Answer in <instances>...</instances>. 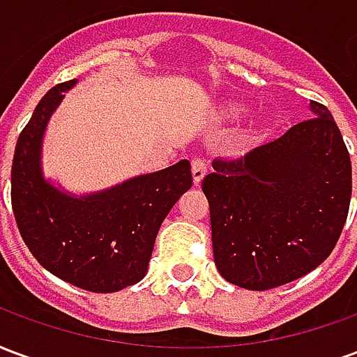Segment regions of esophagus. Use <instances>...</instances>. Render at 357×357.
Segmentation results:
<instances>
[{
    "instance_id": "esophagus-1",
    "label": "esophagus",
    "mask_w": 357,
    "mask_h": 357,
    "mask_svg": "<svg viewBox=\"0 0 357 357\" xmlns=\"http://www.w3.org/2000/svg\"><path fill=\"white\" fill-rule=\"evenodd\" d=\"M191 174H193L195 185H199L202 181V178L206 176V162L202 158H193L191 160Z\"/></svg>"
}]
</instances>
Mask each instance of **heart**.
Returning <instances> with one entry per match:
<instances>
[{"mask_svg": "<svg viewBox=\"0 0 357 357\" xmlns=\"http://www.w3.org/2000/svg\"><path fill=\"white\" fill-rule=\"evenodd\" d=\"M245 112H247V107L241 105V102H229V105H225L224 107V114L227 118H239L243 116Z\"/></svg>", "mask_w": 357, "mask_h": 357, "instance_id": "obj_1", "label": "heart"}]
</instances>
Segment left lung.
I'll list each match as a JSON object with an SVG mask.
<instances>
[{"instance_id":"8db88e82","label":"left lung","mask_w":357,"mask_h":357,"mask_svg":"<svg viewBox=\"0 0 357 357\" xmlns=\"http://www.w3.org/2000/svg\"><path fill=\"white\" fill-rule=\"evenodd\" d=\"M314 118L235 160H214L202 179L214 262L225 281L268 291L306 275L342 233L352 162L335 118L310 101Z\"/></svg>"}]
</instances>
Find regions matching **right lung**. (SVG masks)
Returning a JSON list of instances; mask_svg holds the SVG:
<instances>
[{"label":"right lung","mask_w":357,"mask_h":357,"mask_svg":"<svg viewBox=\"0 0 357 357\" xmlns=\"http://www.w3.org/2000/svg\"><path fill=\"white\" fill-rule=\"evenodd\" d=\"M74 84L51 88L20 132L11 168L13 212L26 247L47 271L84 291L116 292L147 273L160 224L193 185L191 164L179 160L88 195L45 179L43 133Z\"/></svg>","instance_id":"add662e5"}]
</instances>
